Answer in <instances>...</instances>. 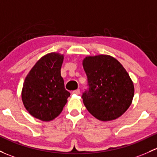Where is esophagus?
I'll return each mask as SVG.
<instances>
[{
	"mask_svg": "<svg viewBox=\"0 0 157 157\" xmlns=\"http://www.w3.org/2000/svg\"><path fill=\"white\" fill-rule=\"evenodd\" d=\"M80 90H74L73 92H72V93L73 94H76V95H79L80 94Z\"/></svg>",
	"mask_w": 157,
	"mask_h": 157,
	"instance_id": "obj_1",
	"label": "esophagus"
}]
</instances>
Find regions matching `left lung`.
<instances>
[{
	"label": "left lung",
	"instance_id": "1",
	"mask_svg": "<svg viewBox=\"0 0 157 157\" xmlns=\"http://www.w3.org/2000/svg\"><path fill=\"white\" fill-rule=\"evenodd\" d=\"M83 66L90 86L82 96L88 111L101 121L122 116L131 105L135 92L134 84L124 67L108 55L85 57Z\"/></svg>",
	"mask_w": 157,
	"mask_h": 157
}]
</instances>
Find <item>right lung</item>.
<instances>
[{"mask_svg":"<svg viewBox=\"0 0 157 157\" xmlns=\"http://www.w3.org/2000/svg\"><path fill=\"white\" fill-rule=\"evenodd\" d=\"M64 55L49 52L36 62L25 79L22 100L34 117L48 122L57 117L70 96L61 76Z\"/></svg>","mask_w":157,"mask_h":157,"instance_id":"1","label":"right lung"}]
</instances>
